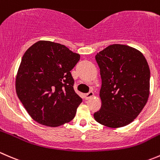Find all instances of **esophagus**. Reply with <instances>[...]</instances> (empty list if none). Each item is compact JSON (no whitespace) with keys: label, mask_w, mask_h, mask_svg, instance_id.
<instances>
[{"label":"esophagus","mask_w":160,"mask_h":160,"mask_svg":"<svg viewBox=\"0 0 160 160\" xmlns=\"http://www.w3.org/2000/svg\"><path fill=\"white\" fill-rule=\"evenodd\" d=\"M93 96H94V93H93V92H88L85 94V99H90V98L92 97Z\"/></svg>","instance_id":"1"}]
</instances>
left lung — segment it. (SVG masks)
<instances>
[{"instance_id":"obj_1","label":"left lung","mask_w":160,"mask_h":160,"mask_svg":"<svg viewBox=\"0 0 160 160\" xmlns=\"http://www.w3.org/2000/svg\"><path fill=\"white\" fill-rule=\"evenodd\" d=\"M102 79L98 123L112 128L128 125L137 118L149 96L150 70L137 49L112 44L96 55Z\"/></svg>"}]
</instances>
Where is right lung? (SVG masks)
Masks as SVG:
<instances>
[{"label":"right lung","mask_w":160,"mask_h":160,"mask_svg":"<svg viewBox=\"0 0 160 160\" xmlns=\"http://www.w3.org/2000/svg\"><path fill=\"white\" fill-rule=\"evenodd\" d=\"M80 55L64 45L39 40L25 52L15 78L18 99L29 116L47 127H59L75 118L82 102L71 74Z\"/></svg>","instance_id":"obj_1"}]
</instances>
